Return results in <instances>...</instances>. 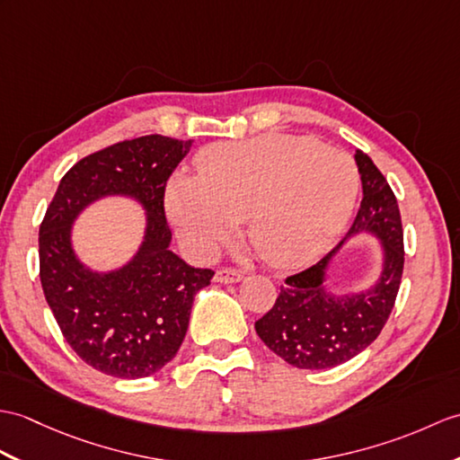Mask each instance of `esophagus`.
I'll return each instance as SVG.
<instances>
[{"label":"esophagus","mask_w":460,"mask_h":460,"mask_svg":"<svg viewBox=\"0 0 460 460\" xmlns=\"http://www.w3.org/2000/svg\"><path fill=\"white\" fill-rule=\"evenodd\" d=\"M213 280L219 284H234V282L243 280V274L239 270H233V269H221L216 272V276H213Z\"/></svg>","instance_id":"1"}]
</instances>
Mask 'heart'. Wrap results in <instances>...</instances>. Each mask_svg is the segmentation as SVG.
<instances>
[{"instance_id":"heart-1","label":"heart","mask_w":460,"mask_h":460,"mask_svg":"<svg viewBox=\"0 0 460 460\" xmlns=\"http://www.w3.org/2000/svg\"><path fill=\"white\" fill-rule=\"evenodd\" d=\"M199 176L174 174L164 209L180 241L213 256L247 219L254 252L276 269H300L322 256L352 211L357 174L339 148L297 135H262L209 145Z\"/></svg>"}]
</instances>
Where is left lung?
Returning <instances> with one entry per match:
<instances>
[{
    "instance_id": "8db88e82",
    "label": "left lung",
    "mask_w": 460,
    "mask_h": 460,
    "mask_svg": "<svg viewBox=\"0 0 460 460\" xmlns=\"http://www.w3.org/2000/svg\"><path fill=\"white\" fill-rule=\"evenodd\" d=\"M355 160L362 201L347 237L312 269L286 279L270 312L254 323L262 343L297 368H333L357 357L380 335L400 290L403 233L396 196L368 155L357 151ZM358 234L379 241V279L367 291L335 295L326 284L328 269Z\"/></svg>"
}]
</instances>
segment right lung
<instances>
[{
	"instance_id": "1",
	"label": "right lung",
	"mask_w": 460,
	"mask_h": 460,
	"mask_svg": "<svg viewBox=\"0 0 460 460\" xmlns=\"http://www.w3.org/2000/svg\"><path fill=\"white\" fill-rule=\"evenodd\" d=\"M190 141L145 135L82 158L60 180L39 229L40 284L74 352L115 378H145L176 357L191 304L211 269L170 251L164 190ZM108 197L133 199L146 213L144 239L125 265L95 271L73 249V223Z\"/></svg>"
}]
</instances>
